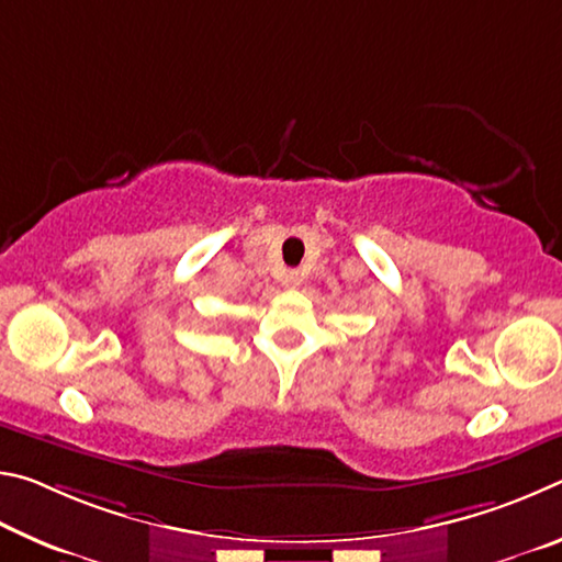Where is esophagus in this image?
<instances>
[{"label":"esophagus","mask_w":562,"mask_h":562,"mask_svg":"<svg viewBox=\"0 0 562 562\" xmlns=\"http://www.w3.org/2000/svg\"><path fill=\"white\" fill-rule=\"evenodd\" d=\"M284 284H288V288H300L302 284V274L297 272V270H290L288 274H284Z\"/></svg>","instance_id":"obj_1"}]
</instances>
